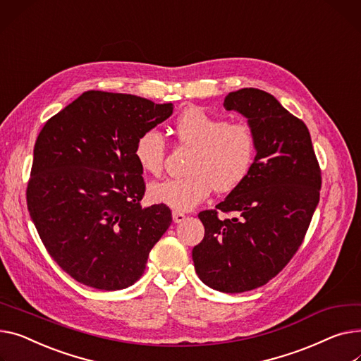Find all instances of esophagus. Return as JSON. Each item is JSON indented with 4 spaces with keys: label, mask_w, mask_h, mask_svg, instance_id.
<instances>
[{
    "label": "esophagus",
    "mask_w": 361,
    "mask_h": 361,
    "mask_svg": "<svg viewBox=\"0 0 361 361\" xmlns=\"http://www.w3.org/2000/svg\"><path fill=\"white\" fill-rule=\"evenodd\" d=\"M184 219H185V214H184V213L177 212V210L173 212V221H174L176 224H180V222H183Z\"/></svg>",
    "instance_id": "obj_1"
}]
</instances>
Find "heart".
I'll list each match as a JSON object with an SVG mask.
<instances>
[{"label": "heart", "instance_id": "1", "mask_svg": "<svg viewBox=\"0 0 361 361\" xmlns=\"http://www.w3.org/2000/svg\"><path fill=\"white\" fill-rule=\"evenodd\" d=\"M174 130L180 145L193 149L187 164L188 176L151 184L148 196L152 202L176 210H191L204 202L213 190L229 193L251 174L258 139L250 125L229 123L224 117L195 107L177 118ZM133 155L143 173L161 174L165 159L161 132L148 129L140 133Z\"/></svg>", "mask_w": 361, "mask_h": 361}]
</instances>
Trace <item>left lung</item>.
<instances>
[{"instance_id":"obj_1","label":"left lung","mask_w":361,"mask_h":361,"mask_svg":"<svg viewBox=\"0 0 361 361\" xmlns=\"http://www.w3.org/2000/svg\"><path fill=\"white\" fill-rule=\"evenodd\" d=\"M224 107L248 118L258 152L248 178L214 210H203V241L193 248L200 280L214 290L243 293L269 283L292 259L319 203L321 170L306 125L274 95L243 88ZM235 212L219 220L217 210Z\"/></svg>"}]
</instances>
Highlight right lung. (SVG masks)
<instances>
[{"label":"right lung","mask_w":361,"mask_h":361,"mask_svg":"<svg viewBox=\"0 0 361 361\" xmlns=\"http://www.w3.org/2000/svg\"><path fill=\"white\" fill-rule=\"evenodd\" d=\"M132 94L85 91L47 120L33 151L27 207L47 252L77 281L120 290L145 271L173 222L165 204L142 207L140 133L173 114Z\"/></svg>","instance_id":"1"}]
</instances>
